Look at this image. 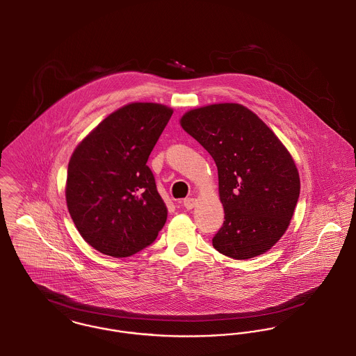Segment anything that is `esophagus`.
<instances>
[{
	"instance_id": "esophagus-1",
	"label": "esophagus",
	"mask_w": 356,
	"mask_h": 356,
	"mask_svg": "<svg viewBox=\"0 0 356 356\" xmlns=\"http://www.w3.org/2000/svg\"><path fill=\"white\" fill-rule=\"evenodd\" d=\"M184 207L186 208V209H193L194 207H195V198H193V197H189V198H185L184 200Z\"/></svg>"
}]
</instances>
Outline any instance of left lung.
<instances>
[{
	"instance_id": "8db88e82",
	"label": "left lung",
	"mask_w": 356,
	"mask_h": 356,
	"mask_svg": "<svg viewBox=\"0 0 356 356\" xmlns=\"http://www.w3.org/2000/svg\"><path fill=\"white\" fill-rule=\"evenodd\" d=\"M181 127L213 158L224 224L213 247L250 259L284 236L300 197L296 163L275 134L240 104H213L186 112Z\"/></svg>"
}]
</instances>
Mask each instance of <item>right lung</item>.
<instances>
[{"label":"right lung","instance_id":"1","mask_svg":"<svg viewBox=\"0 0 356 356\" xmlns=\"http://www.w3.org/2000/svg\"><path fill=\"white\" fill-rule=\"evenodd\" d=\"M172 109L132 102L102 120L72 152L66 202L88 244L113 258L131 257L158 236L167 220L148 156Z\"/></svg>","mask_w":356,"mask_h":356}]
</instances>
